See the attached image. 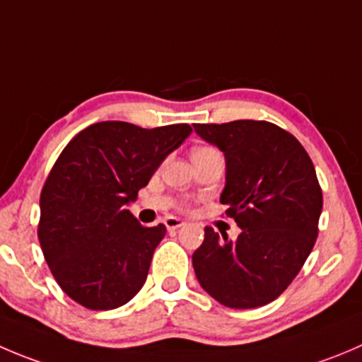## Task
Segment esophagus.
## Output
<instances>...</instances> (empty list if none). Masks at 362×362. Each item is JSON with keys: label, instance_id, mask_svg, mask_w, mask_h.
<instances>
[{"label": "esophagus", "instance_id": "obj_1", "mask_svg": "<svg viewBox=\"0 0 362 362\" xmlns=\"http://www.w3.org/2000/svg\"><path fill=\"white\" fill-rule=\"evenodd\" d=\"M164 224H166L168 230H177V228L184 226V221H180V219H177V217L170 216V217H166V219H164Z\"/></svg>", "mask_w": 362, "mask_h": 362}]
</instances>
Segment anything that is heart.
Masks as SVG:
<instances>
[{"label":"heart","instance_id":"heart-1","mask_svg":"<svg viewBox=\"0 0 362 362\" xmlns=\"http://www.w3.org/2000/svg\"><path fill=\"white\" fill-rule=\"evenodd\" d=\"M212 152H217V150L212 148V146H198V148H194L192 156H198V153H212Z\"/></svg>","mask_w":362,"mask_h":362}]
</instances>
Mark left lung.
<instances>
[{
    "instance_id": "8db88e82",
    "label": "left lung",
    "mask_w": 362,
    "mask_h": 362,
    "mask_svg": "<svg viewBox=\"0 0 362 362\" xmlns=\"http://www.w3.org/2000/svg\"><path fill=\"white\" fill-rule=\"evenodd\" d=\"M226 157L221 203L242 228L237 240L205 228L192 255L202 288L223 306L259 308L296 279L318 235L322 189L296 136L270 122L194 124Z\"/></svg>"
}]
</instances>
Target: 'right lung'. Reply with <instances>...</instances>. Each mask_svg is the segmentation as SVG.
Listing matches in <instances>:
<instances>
[{
  "label": "right lung",
  "mask_w": 362,
  "mask_h": 362,
  "mask_svg": "<svg viewBox=\"0 0 362 362\" xmlns=\"http://www.w3.org/2000/svg\"><path fill=\"white\" fill-rule=\"evenodd\" d=\"M191 125L99 122L63 148L40 192L38 240L59 288L88 310L124 306L145 285L166 226L127 210Z\"/></svg>",
  "instance_id": "1"
}]
</instances>
